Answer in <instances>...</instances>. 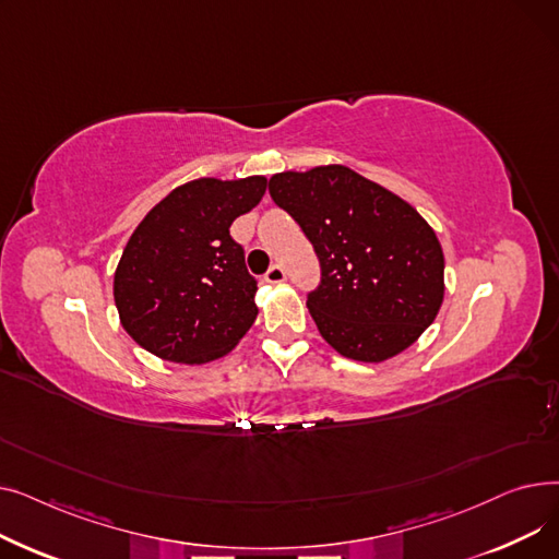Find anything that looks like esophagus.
<instances>
[{
    "instance_id": "1",
    "label": "esophagus",
    "mask_w": 559,
    "mask_h": 559,
    "mask_svg": "<svg viewBox=\"0 0 559 559\" xmlns=\"http://www.w3.org/2000/svg\"><path fill=\"white\" fill-rule=\"evenodd\" d=\"M264 281H267V283H283L285 281L283 264H272V267L267 270V274H264Z\"/></svg>"
}]
</instances>
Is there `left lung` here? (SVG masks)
<instances>
[{
  "label": "left lung",
  "instance_id": "1",
  "mask_svg": "<svg viewBox=\"0 0 559 559\" xmlns=\"http://www.w3.org/2000/svg\"><path fill=\"white\" fill-rule=\"evenodd\" d=\"M270 194L319 258L308 310L337 354L383 362L432 324L444 253L407 201L344 165L274 174Z\"/></svg>",
  "mask_w": 559,
  "mask_h": 559
}]
</instances>
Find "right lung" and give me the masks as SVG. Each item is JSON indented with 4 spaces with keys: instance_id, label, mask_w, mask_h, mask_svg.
<instances>
[{
    "instance_id": "1",
    "label": "right lung",
    "mask_w": 559,
    "mask_h": 559,
    "mask_svg": "<svg viewBox=\"0 0 559 559\" xmlns=\"http://www.w3.org/2000/svg\"><path fill=\"white\" fill-rule=\"evenodd\" d=\"M267 179H197L146 213L115 272L112 295L124 331L150 354L201 365L222 358L255 321L258 281L235 217L260 203Z\"/></svg>"
}]
</instances>
